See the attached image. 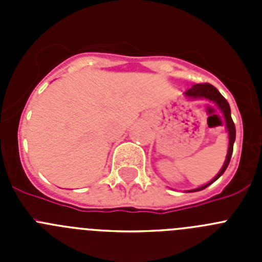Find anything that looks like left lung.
I'll return each instance as SVG.
<instances>
[{
    "instance_id": "8db88e82",
    "label": "left lung",
    "mask_w": 262,
    "mask_h": 262,
    "mask_svg": "<svg viewBox=\"0 0 262 262\" xmlns=\"http://www.w3.org/2000/svg\"><path fill=\"white\" fill-rule=\"evenodd\" d=\"M185 97L189 99H207V101H211L214 102L215 105L217 106V108L222 111V114L224 117V122H226V128L227 133H228V151H227V156L226 160H224V164L222 166V169L219 170L216 176L212 178L211 181L207 182V184L202 185V186L196 187V189H191V190H186L187 193H194V191H201L203 189H206L207 186L215 182L217 178L221 177L224 172H226L227 166L230 164L231 156H232V151H233V143H235V138H236V129H235V124H233V120L231 118V108L228 102L226 101L223 96L219 93V90L216 88H214L212 85L210 84H195L190 88L189 90L185 92Z\"/></svg>"
}]
</instances>
